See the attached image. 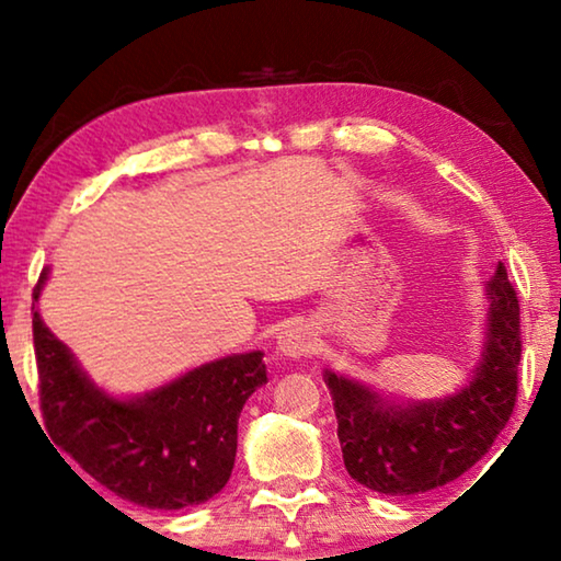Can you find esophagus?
<instances>
[{
    "label": "esophagus",
    "instance_id": "obj_1",
    "mask_svg": "<svg viewBox=\"0 0 561 561\" xmlns=\"http://www.w3.org/2000/svg\"><path fill=\"white\" fill-rule=\"evenodd\" d=\"M279 354L287 358H301L307 356L311 346H314V334H311L309 327L304 324H291L279 334Z\"/></svg>",
    "mask_w": 561,
    "mask_h": 561
}]
</instances>
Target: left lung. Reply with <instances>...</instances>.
<instances>
[{
  "mask_svg": "<svg viewBox=\"0 0 561 561\" xmlns=\"http://www.w3.org/2000/svg\"><path fill=\"white\" fill-rule=\"evenodd\" d=\"M485 341L472 378L453 396L396 403L324 371L351 478L381 495H421L468 472L505 428L517 396L519 301L497 264L485 287Z\"/></svg>",
  "mask_w": 561,
  "mask_h": 561,
  "instance_id": "1",
  "label": "left lung"
}]
</instances>
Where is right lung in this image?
Here are the masks:
<instances>
[{
    "mask_svg": "<svg viewBox=\"0 0 561 561\" xmlns=\"http://www.w3.org/2000/svg\"><path fill=\"white\" fill-rule=\"evenodd\" d=\"M46 279L49 270L34 287L32 327L42 413L56 453L113 495L148 510L215 497L232 474L242 405L267 383L262 351L217 358L153 391L116 398L91 381L44 324L36 301Z\"/></svg>",
    "mask_w": 561,
    "mask_h": 561,
    "instance_id": "right-lung-1",
    "label": "right lung"
}]
</instances>
